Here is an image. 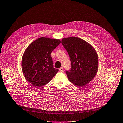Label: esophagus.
<instances>
[{
  "instance_id": "obj_1",
  "label": "esophagus",
  "mask_w": 123,
  "mask_h": 123,
  "mask_svg": "<svg viewBox=\"0 0 123 123\" xmlns=\"http://www.w3.org/2000/svg\"><path fill=\"white\" fill-rule=\"evenodd\" d=\"M59 71H60V72H63V71H64V68H62V67H61V68H59Z\"/></svg>"
}]
</instances>
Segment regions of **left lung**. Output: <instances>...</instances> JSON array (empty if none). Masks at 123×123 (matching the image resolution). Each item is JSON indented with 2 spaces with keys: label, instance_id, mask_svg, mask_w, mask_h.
Instances as JSON below:
<instances>
[{
  "label": "left lung",
  "instance_id": "8db88e82",
  "mask_svg": "<svg viewBox=\"0 0 123 123\" xmlns=\"http://www.w3.org/2000/svg\"><path fill=\"white\" fill-rule=\"evenodd\" d=\"M62 43L68 53L71 64L66 73L74 85L83 86L89 83L98 71V55L93 47L83 39L70 37L63 38Z\"/></svg>",
  "mask_w": 123,
  "mask_h": 123
}]
</instances>
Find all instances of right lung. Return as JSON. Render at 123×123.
Segmentation results:
<instances>
[{"label":"right lung","mask_w":123,"mask_h":123,"mask_svg":"<svg viewBox=\"0 0 123 123\" xmlns=\"http://www.w3.org/2000/svg\"><path fill=\"white\" fill-rule=\"evenodd\" d=\"M60 43L59 39L40 37L25 49L21 63L23 73L36 87L47 84L58 71L53 67L51 53Z\"/></svg>","instance_id":"add662e5"}]
</instances>
